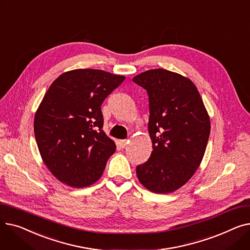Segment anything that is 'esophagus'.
Segmentation results:
<instances>
[{"instance_id":"1","label":"esophagus","mask_w":250,"mask_h":250,"mask_svg":"<svg viewBox=\"0 0 250 250\" xmlns=\"http://www.w3.org/2000/svg\"><path fill=\"white\" fill-rule=\"evenodd\" d=\"M127 144H128V140H121L120 141V145L122 148H125L127 146Z\"/></svg>"}]
</instances>
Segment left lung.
Listing matches in <instances>:
<instances>
[{
	"label": "left lung",
	"instance_id": "8db88e82",
	"mask_svg": "<svg viewBox=\"0 0 250 250\" xmlns=\"http://www.w3.org/2000/svg\"><path fill=\"white\" fill-rule=\"evenodd\" d=\"M133 81L148 93L153 145L149 160L136 168L138 178L153 192L174 191L202 162L211 130L208 112L194 84L181 75L155 69Z\"/></svg>",
	"mask_w": 250,
	"mask_h": 250
}]
</instances>
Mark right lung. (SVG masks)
Wrapping results in <instances>:
<instances>
[{"label":"right lung","mask_w":250,"mask_h":250,"mask_svg":"<svg viewBox=\"0 0 250 250\" xmlns=\"http://www.w3.org/2000/svg\"><path fill=\"white\" fill-rule=\"evenodd\" d=\"M125 79L79 69L48 88L34 117V134L44 164L60 181L84 188L103 173L115 144L102 130L101 104Z\"/></svg>","instance_id":"add662e5"}]
</instances>
